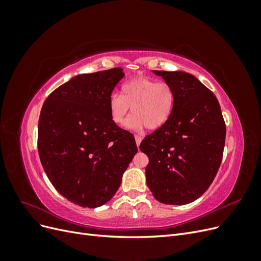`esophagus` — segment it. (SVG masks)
Listing matches in <instances>:
<instances>
[{
	"mask_svg": "<svg viewBox=\"0 0 261 261\" xmlns=\"http://www.w3.org/2000/svg\"><path fill=\"white\" fill-rule=\"evenodd\" d=\"M135 140H136V145L139 146L140 143H141V140H143V137L139 136V135H135Z\"/></svg>",
	"mask_w": 261,
	"mask_h": 261,
	"instance_id": "esophagus-1",
	"label": "esophagus"
}]
</instances>
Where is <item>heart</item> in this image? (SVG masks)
<instances>
[{
  "label": "heart",
  "instance_id": "1",
  "mask_svg": "<svg viewBox=\"0 0 261 261\" xmlns=\"http://www.w3.org/2000/svg\"><path fill=\"white\" fill-rule=\"evenodd\" d=\"M122 94L113 93L109 99V112L116 125H122L132 108L126 122L130 129L140 130L145 126L154 130L169 121L175 103V92L165 82L140 76L122 86Z\"/></svg>",
  "mask_w": 261,
  "mask_h": 261
}]
</instances>
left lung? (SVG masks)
<instances>
[{
  "label": "left lung",
  "mask_w": 261,
  "mask_h": 261,
  "mask_svg": "<svg viewBox=\"0 0 261 261\" xmlns=\"http://www.w3.org/2000/svg\"><path fill=\"white\" fill-rule=\"evenodd\" d=\"M175 92L173 112L141 141L147 185L167 204H186L207 191L223 158L226 127L217 97L185 72L153 70Z\"/></svg>",
  "instance_id": "obj_1"
}]
</instances>
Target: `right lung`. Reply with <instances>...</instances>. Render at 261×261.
Masks as SVG:
<instances>
[{
    "instance_id": "add662e5",
    "label": "right lung",
    "mask_w": 261,
    "mask_h": 261,
    "mask_svg": "<svg viewBox=\"0 0 261 261\" xmlns=\"http://www.w3.org/2000/svg\"><path fill=\"white\" fill-rule=\"evenodd\" d=\"M120 67L75 76L52 91L38 124V151L55 189L81 207L108 202L137 152L132 133L111 120L109 99Z\"/></svg>"
}]
</instances>
